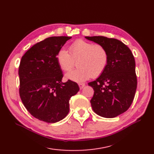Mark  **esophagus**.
<instances>
[{"instance_id":"esophagus-1","label":"esophagus","mask_w":154,"mask_h":154,"mask_svg":"<svg viewBox=\"0 0 154 154\" xmlns=\"http://www.w3.org/2000/svg\"><path fill=\"white\" fill-rule=\"evenodd\" d=\"M79 88L82 89V88H83V87L85 86V83H79Z\"/></svg>"}]
</instances>
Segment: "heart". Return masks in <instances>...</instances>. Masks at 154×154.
Wrapping results in <instances>:
<instances>
[{
  "mask_svg": "<svg viewBox=\"0 0 154 154\" xmlns=\"http://www.w3.org/2000/svg\"><path fill=\"white\" fill-rule=\"evenodd\" d=\"M69 53L65 49H59L56 60L60 69L68 72L77 62L79 68L66 74L67 79L81 82L91 77L96 78L103 73L109 62V55L103 46L79 39L69 47Z\"/></svg>",
  "mask_w": 154,
  "mask_h": 154,
  "instance_id": "1",
  "label": "heart"
}]
</instances>
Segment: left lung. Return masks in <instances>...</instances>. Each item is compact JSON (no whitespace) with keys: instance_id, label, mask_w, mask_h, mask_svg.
<instances>
[{"instance_id":"8db88e82","label":"left lung","mask_w":154,"mask_h":154,"mask_svg":"<svg viewBox=\"0 0 154 154\" xmlns=\"http://www.w3.org/2000/svg\"><path fill=\"white\" fill-rule=\"evenodd\" d=\"M103 46L109 55L105 72L90 82L94 94L90 100L93 111L104 118H115L129 108L137 89L135 58L129 47L121 41L104 36H86Z\"/></svg>"}]
</instances>
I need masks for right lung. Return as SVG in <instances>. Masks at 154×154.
I'll use <instances>...</instances> for the list:
<instances>
[{
  "label": "right lung",
  "mask_w": 154,
  "mask_h": 154,
  "mask_svg": "<svg viewBox=\"0 0 154 154\" xmlns=\"http://www.w3.org/2000/svg\"><path fill=\"white\" fill-rule=\"evenodd\" d=\"M72 37L53 36L34 45L21 58L19 94L23 105L37 119L55 123L69 111V101L79 90L76 82H62L56 55Z\"/></svg>",
  "instance_id": "1"
}]
</instances>
